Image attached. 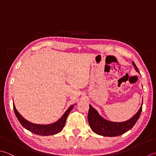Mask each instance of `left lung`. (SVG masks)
<instances>
[{"label": "left lung", "instance_id": "left-lung-1", "mask_svg": "<svg viewBox=\"0 0 156 156\" xmlns=\"http://www.w3.org/2000/svg\"><path fill=\"white\" fill-rule=\"evenodd\" d=\"M133 65L136 71L139 72L134 62H133ZM141 111L142 105L138 112L131 119L125 122H116L104 119L103 117L100 115L97 110L94 109L90 104L87 119L89 125H90L92 131L95 133L105 136H116L122 135L129 131L130 129H131L140 116Z\"/></svg>", "mask_w": 156, "mask_h": 156}]
</instances>
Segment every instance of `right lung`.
<instances>
[{
	"mask_svg": "<svg viewBox=\"0 0 156 156\" xmlns=\"http://www.w3.org/2000/svg\"><path fill=\"white\" fill-rule=\"evenodd\" d=\"M74 105L70 106L68 110L66 111L65 113L63 114L61 118L56 122L49 124V125H37V124H34L30 122L25 119L21 114L19 113L18 111L16 109L15 105L13 104V109L15 111V114L19 121L21 123V125L23 126L25 129H27L28 131L34 133L38 135L42 136H48L55 135L56 133H58L62 131L64 128L66 119L69 114L70 112L73 108Z\"/></svg>",
	"mask_w": 156,
	"mask_h": 156,
	"instance_id": "right-lung-1",
	"label": "right lung"
}]
</instances>
